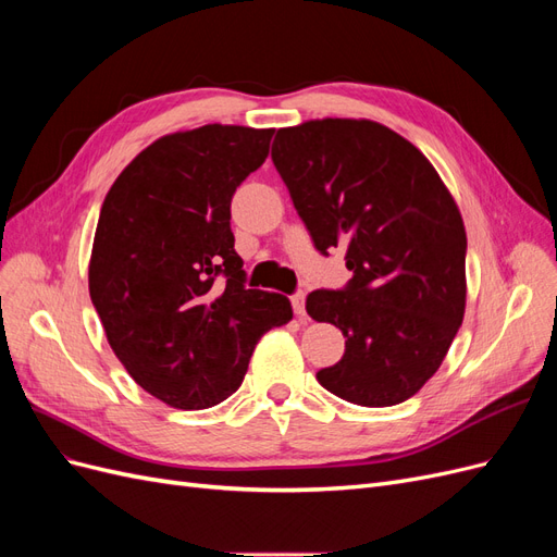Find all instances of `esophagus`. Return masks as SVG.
Listing matches in <instances>:
<instances>
[{"label": "esophagus", "instance_id": "34e87169", "mask_svg": "<svg viewBox=\"0 0 557 557\" xmlns=\"http://www.w3.org/2000/svg\"><path fill=\"white\" fill-rule=\"evenodd\" d=\"M290 301H293V309H295L297 318H305V315H307V309H305V293L293 295Z\"/></svg>", "mask_w": 557, "mask_h": 557}]
</instances>
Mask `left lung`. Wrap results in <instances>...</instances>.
I'll use <instances>...</instances> for the list:
<instances>
[{
  "mask_svg": "<svg viewBox=\"0 0 557 557\" xmlns=\"http://www.w3.org/2000/svg\"><path fill=\"white\" fill-rule=\"evenodd\" d=\"M272 160L315 248H344L352 272L307 297L309 315L346 336L318 383L360 407L413 397L465 315L467 234L444 181L397 132L352 117L278 129Z\"/></svg>",
  "mask_w": 557,
  "mask_h": 557,
  "instance_id": "obj_1",
  "label": "left lung"
}]
</instances>
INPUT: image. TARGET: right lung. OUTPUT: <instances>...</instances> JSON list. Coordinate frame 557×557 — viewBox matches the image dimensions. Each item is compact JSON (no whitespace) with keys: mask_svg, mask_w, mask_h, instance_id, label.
<instances>
[{"mask_svg":"<svg viewBox=\"0 0 557 557\" xmlns=\"http://www.w3.org/2000/svg\"><path fill=\"white\" fill-rule=\"evenodd\" d=\"M274 129L205 125L166 134L115 178L88 283L109 346L146 393L207 409L242 385L260 336L290 299L246 288L230 201L269 156Z\"/></svg>","mask_w":557,"mask_h":557,"instance_id":"1","label":"right lung"}]
</instances>
